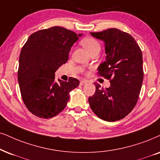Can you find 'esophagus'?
Segmentation results:
<instances>
[{
	"mask_svg": "<svg viewBox=\"0 0 160 160\" xmlns=\"http://www.w3.org/2000/svg\"><path fill=\"white\" fill-rule=\"evenodd\" d=\"M87 82H87L86 80H82V81H80V85H81V86H84V85H86Z\"/></svg>",
	"mask_w": 160,
	"mask_h": 160,
	"instance_id": "1",
	"label": "esophagus"
}]
</instances>
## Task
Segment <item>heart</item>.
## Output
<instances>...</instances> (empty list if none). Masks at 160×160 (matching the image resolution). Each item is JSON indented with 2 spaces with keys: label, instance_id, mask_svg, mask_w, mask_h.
Wrapping results in <instances>:
<instances>
[{
  "label": "heart",
  "instance_id": "b5f03b06",
  "mask_svg": "<svg viewBox=\"0 0 160 160\" xmlns=\"http://www.w3.org/2000/svg\"><path fill=\"white\" fill-rule=\"evenodd\" d=\"M81 44L88 53L96 49H100V44L96 39L93 38H86L82 40Z\"/></svg>",
  "mask_w": 160,
  "mask_h": 160
}]
</instances>
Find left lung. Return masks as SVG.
<instances>
[{
	"label": "left lung",
	"mask_w": 160,
	"mask_h": 160,
	"mask_svg": "<svg viewBox=\"0 0 160 160\" xmlns=\"http://www.w3.org/2000/svg\"><path fill=\"white\" fill-rule=\"evenodd\" d=\"M91 35L105 42L106 60L98 66V74L110 80L111 86L104 88L95 82L96 91L88 102L102 120H120L138 100L144 75L142 51L132 36L115 28Z\"/></svg>",
	"instance_id": "1"
}]
</instances>
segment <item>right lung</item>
<instances>
[{"label": "right lung", "mask_w": 160, "mask_h": 160, "mask_svg": "<svg viewBox=\"0 0 160 160\" xmlns=\"http://www.w3.org/2000/svg\"><path fill=\"white\" fill-rule=\"evenodd\" d=\"M82 34L60 26L41 29L32 34L22 48L18 71L22 99L32 114L48 119L65 108L69 92L80 81H54V73L68 59L71 47Z\"/></svg>", "instance_id": "add662e5"}]
</instances>
